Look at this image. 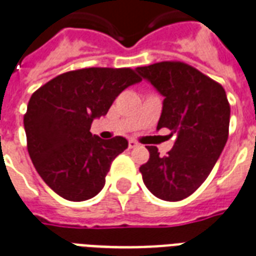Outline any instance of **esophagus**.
<instances>
[{
  "mask_svg": "<svg viewBox=\"0 0 256 256\" xmlns=\"http://www.w3.org/2000/svg\"><path fill=\"white\" fill-rule=\"evenodd\" d=\"M137 146H138V142L136 141V140H130V141H128V148H130V149H133V148H137Z\"/></svg>",
  "mask_w": 256,
  "mask_h": 256,
  "instance_id": "1",
  "label": "esophagus"
}]
</instances>
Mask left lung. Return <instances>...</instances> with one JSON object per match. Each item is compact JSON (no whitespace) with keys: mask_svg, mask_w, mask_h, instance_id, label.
I'll use <instances>...</instances> for the list:
<instances>
[{"mask_svg":"<svg viewBox=\"0 0 256 256\" xmlns=\"http://www.w3.org/2000/svg\"><path fill=\"white\" fill-rule=\"evenodd\" d=\"M137 72L164 96L157 128L176 133L166 156L148 146L149 160L140 166L144 183L160 200H184L206 180L226 144V94L217 81L179 60L141 66Z\"/></svg>","mask_w":256,"mask_h":256,"instance_id":"obj_1","label":"left lung"}]
</instances>
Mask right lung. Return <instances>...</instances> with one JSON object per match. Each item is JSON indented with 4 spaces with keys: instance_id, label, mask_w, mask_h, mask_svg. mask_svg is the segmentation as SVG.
Returning a JSON list of instances; mask_svg holds the SVG:
<instances>
[{
    "instance_id": "add662e5",
    "label": "right lung",
    "mask_w": 256,
    "mask_h": 256,
    "mask_svg": "<svg viewBox=\"0 0 256 256\" xmlns=\"http://www.w3.org/2000/svg\"><path fill=\"white\" fill-rule=\"evenodd\" d=\"M141 80L130 68H86L56 76L32 94L24 115L28 153L58 196L80 202L102 191L111 162L128 144L92 136L90 124Z\"/></svg>"
}]
</instances>
